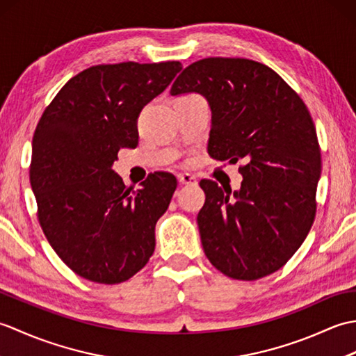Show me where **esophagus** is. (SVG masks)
I'll return each instance as SVG.
<instances>
[{
    "label": "esophagus",
    "mask_w": 356,
    "mask_h": 356,
    "mask_svg": "<svg viewBox=\"0 0 356 356\" xmlns=\"http://www.w3.org/2000/svg\"><path fill=\"white\" fill-rule=\"evenodd\" d=\"M177 180H179V184H182V185H197V177L190 172L177 174Z\"/></svg>",
    "instance_id": "34e87169"
}]
</instances>
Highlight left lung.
Segmentation results:
<instances>
[{"mask_svg": "<svg viewBox=\"0 0 356 356\" xmlns=\"http://www.w3.org/2000/svg\"><path fill=\"white\" fill-rule=\"evenodd\" d=\"M172 96L199 93L211 108L208 153L243 162L238 191L200 180L203 251L222 274L252 282L278 270L312 228L321 153L303 99L268 65L205 58L179 74Z\"/></svg>", "mask_w": 356, "mask_h": 356, "instance_id": "1", "label": "left lung"}]
</instances>
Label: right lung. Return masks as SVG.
<instances>
[{"label":"right lung","mask_w":356,"mask_h":356,"mask_svg":"<svg viewBox=\"0 0 356 356\" xmlns=\"http://www.w3.org/2000/svg\"><path fill=\"white\" fill-rule=\"evenodd\" d=\"M182 70L179 61L101 64L78 73L44 110L32 140L38 220L74 274L118 284L145 266L177 180L156 171L139 190L111 170L136 148L142 108Z\"/></svg>","instance_id":"obj_1"}]
</instances>
